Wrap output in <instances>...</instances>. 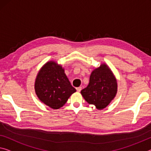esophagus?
Listing matches in <instances>:
<instances>
[{"label": "esophagus", "instance_id": "esophagus-1", "mask_svg": "<svg viewBox=\"0 0 151 151\" xmlns=\"http://www.w3.org/2000/svg\"><path fill=\"white\" fill-rule=\"evenodd\" d=\"M76 90H77L78 92H80L81 90H82V87H78L76 88Z\"/></svg>", "mask_w": 151, "mask_h": 151}]
</instances>
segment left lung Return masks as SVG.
Wrapping results in <instances>:
<instances>
[{
	"instance_id": "8db88e82",
	"label": "left lung",
	"mask_w": 151,
	"mask_h": 151,
	"mask_svg": "<svg viewBox=\"0 0 151 151\" xmlns=\"http://www.w3.org/2000/svg\"><path fill=\"white\" fill-rule=\"evenodd\" d=\"M117 84L113 73L106 65H101L92 71L90 82L81 94L86 102L98 109H103L114 99Z\"/></svg>"
}]
</instances>
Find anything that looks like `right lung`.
<instances>
[{
	"instance_id": "obj_1",
	"label": "right lung",
	"mask_w": 151,
	"mask_h": 151,
	"mask_svg": "<svg viewBox=\"0 0 151 151\" xmlns=\"http://www.w3.org/2000/svg\"><path fill=\"white\" fill-rule=\"evenodd\" d=\"M35 90L42 102L55 109L63 106L76 91L64 69L54 61L46 63L39 71L36 79Z\"/></svg>"
}]
</instances>
